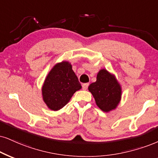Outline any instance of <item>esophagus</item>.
Wrapping results in <instances>:
<instances>
[{"mask_svg": "<svg viewBox=\"0 0 158 158\" xmlns=\"http://www.w3.org/2000/svg\"><path fill=\"white\" fill-rule=\"evenodd\" d=\"M89 83H83V84L82 85V88H83V90H86L87 89H88V86H89Z\"/></svg>", "mask_w": 158, "mask_h": 158, "instance_id": "1", "label": "esophagus"}]
</instances>
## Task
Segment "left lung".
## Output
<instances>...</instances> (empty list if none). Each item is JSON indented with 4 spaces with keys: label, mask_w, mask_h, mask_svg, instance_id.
I'll use <instances>...</instances> for the list:
<instances>
[{
    "label": "left lung",
    "mask_w": 158,
    "mask_h": 158,
    "mask_svg": "<svg viewBox=\"0 0 158 158\" xmlns=\"http://www.w3.org/2000/svg\"><path fill=\"white\" fill-rule=\"evenodd\" d=\"M89 91L94 97L97 106L106 113L116 109L122 98V88L117 79L105 69L99 71L96 82L89 85Z\"/></svg>",
    "instance_id": "obj_1"
}]
</instances>
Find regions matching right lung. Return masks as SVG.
Listing matches in <instances>:
<instances>
[{"instance_id": "add662e5", "label": "right lung", "mask_w": 158, "mask_h": 158, "mask_svg": "<svg viewBox=\"0 0 158 158\" xmlns=\"http://www.w3.org/2000/svg\"><path fill=\"white\" fill-rule=\"evenodd\" d=\"M81 83L69 61L56 64L49 72L42 88V98L50 110H60L81 89Z\"/></svg>"}]
</instances>
